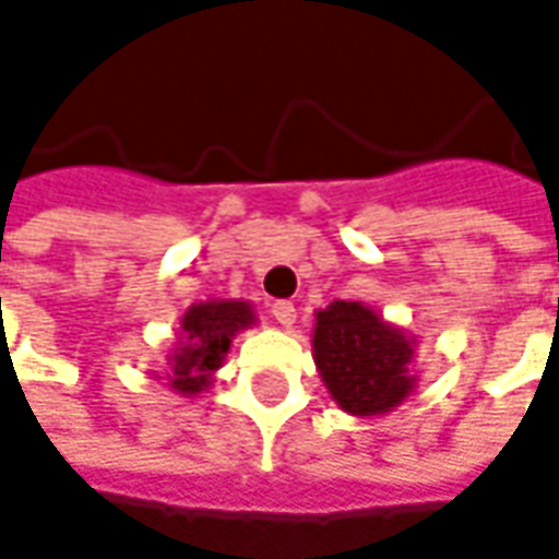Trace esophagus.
Here are the masks:
<instances>
[{
    "instance_id": "1",
    "label": "esophagus",
    "mask_w": 559,
    "mask_h": 559,
    "mask_svg": "<svg viewBox=\"0 0 559 559\" xmlns=\"http://www.w3.org/2000/svg\"><path fill=\"white\" fill-rule=\"evenodd\" d=\"M271 317L280 325H292L298 313H295V305H292V301H276V305H271Z\"/></svg>"
}]
</instances>
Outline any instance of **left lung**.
Wrapping results in <instances>:
<instances>
[{
	"mask_svg": "<svg viewBox=\"0 0 559 559\" xmlns=\"http://www.w3.org/2000/svg\"><path fill=\"white\" fill-rule=\"evenodd\" d=\"M415 341L359 301H332L317 313L313 359L325 391L350 415H381L415 388Z\"/></svg>",
	"mask_w": 559,
	"mask_h": 559,
	"instance_id": "8db88e82",
	"label": "left lung"
}]
</instances>
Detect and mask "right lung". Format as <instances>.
<instances>
[{
  "label": "right lung",
  "instance_id": "add662e5",
  "mask_svg": "<svg viewBox=\"0 0 559 559\" xmlns=\"http://www.w3.org/2000/svg\"><path fill=\"white\" fill-rule=\"evenodd\" d=\"M254 323V310L249 301H202L181 317L178 347L168 357L166 381L181 396L205 391L212 384L215 369L230 350V341L239 329Z\"/></svg>",
  "mask_w": 559,
  "mask_h": 559
}]
</instances>
